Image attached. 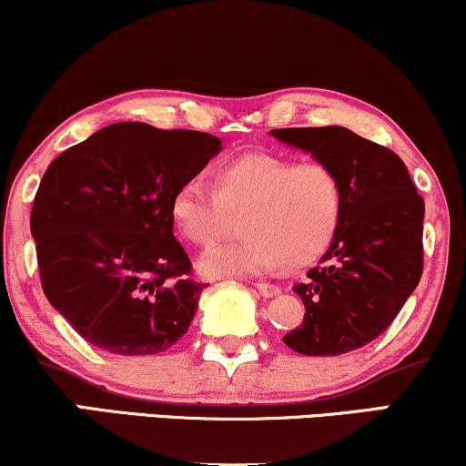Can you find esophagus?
Returning a JSON list of instances; mask_svg holds the SVG:
<instances>
[{
	"instance_id": "34e87169",
	"label": "esophagus",
	"mask_w": 466,
	"mask_h": 466,
	"mask_svg": "<svg viewBox=\"0 0 466 466\" xmlns=\"http://www.w3.org/2000/svg\"><path fill=\"white\" fill-rule=\"evenodd\" d=\"M256 289H258V293H260L262 297H276V295H279V289L276 287V284H268V282H260V284H256Z\"/></svg>"
}]
</instances>
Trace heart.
Instances as JSON below:
<instances>
[{
    "label": "heart",
    "mask_w": 466,
    "mask_h": 466,
    "mask_svg": "<svg viewBox=\"0 0 466 466\" xmlns=\"http://www.w3.org/2000/svg\"><path fill=\"white\" fill-rule=\"evenodd\" d=\"M223 206L249 210L245 238L204 251L198 268L206 278L262 276L282 265L304 267L329 249L343 217L339 176L323 162H299L273 154H248L226 162L217 188L201 176L173 190L169 217L179 237L195 245L217 238Z\"/></svg>",
    "instance_id": "obj_1"
}]
</instances>
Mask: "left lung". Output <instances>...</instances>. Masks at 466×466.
<instances>
[{
  "label": "left lung",
  "instance_id": "left-lung-1",
  "mask_svg": "<svg viewBox=\"0 0 466 466\" xmlns=\"http://www.w3.org/2000/svg\"><path fill=\"white\" fill-rule=\"evenodd\" d=\"M339 176L343 217L321 256L293 290L306 306L284 343L304 356L360 350L393 323L423 271V199L395 151L340 126L271 130Z\"/></svg>",
  "mask_w": 466,
  "mask_h": 466
}]
</instances>
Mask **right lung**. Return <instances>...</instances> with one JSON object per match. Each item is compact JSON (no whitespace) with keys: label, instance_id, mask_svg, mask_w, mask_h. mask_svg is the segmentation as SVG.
Masks as SVG:
<instances>
[{"label":"right lung","instance_id":"add662e5","mask_svg":"<svg viewBox=\"0 0 466 466\" xmlns=\"http://www.w3.org/2000/svg\"><path fill=\"white\" fill-rule=\"evenodd\" d=\"M212 134L123 121L47 167L30 215L45 297L97 350L151 356L187 334L206 284L169 201L221 151Z\"/></svg>","mask_w":466,"mask_h":466}]
</instances>
